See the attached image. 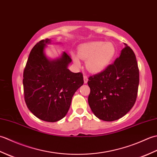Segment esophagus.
<instances>
[{
    "instance_id": "34e87169",
    "label": "esophagus",
    "mask_w": 157,
    "mask_h": 157,
    "mask_svg": "<svg viewBox=\"0 0 157 157\" xmlns=\"http://www.w3.org/2000/svg\"><path fill=\"white\" fill-rule=\"evenodd\" d=\"M88 77L84 75V84H87L88 83Z\"/></svg>"
}]
</instances>
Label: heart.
Instances as JSON below:
<instances>
[{
  "label": "heart",
  "instance_id": "obj_1",
  "mask_svg": "<svg viewBox=\"0 0 157 157\" xmlns=\"http://www.w3.org/2000/svg\"><path fill=\"white\" fill-rule=\"evenodd\" d=\"M117 52L112 42L92 41L79 46L78 55L72 53V59L75 66L79 67L80 58L86 60V67L92 73H100L105 69L115 58Z\"/></svg>",
  "mask_w": 157,
  "mask_h": 157
}]
</instances>
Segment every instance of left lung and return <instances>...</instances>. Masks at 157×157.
<instances>
[{
    "instance_id": "obj_1",
    "label": "left lung",
    "mask_w": 157,
    "mask_h": 157,
    "mask_svg": "<svg viewBox=\"0 0 157 157\" xmlns=\"http://www.w3.org/2000/svg\"><path fill=\"white\" fill-rule=\"evenodd\" d=\"M125 44L113 64L90 76L88 104L98 119L113 121L125 115L134 105L139 85V69L132 49Z\"/></svg>"
}]
</instances>
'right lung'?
Segmentation results:
<instances>
[{
    "mask_svg": "<svg viewBox=\"0 0 157 157\" xmlns=\"http://www.w3.org/2000/svg\"><path fill=\"white\" fill-rule=\"evenodd\" d=\"M51 43V39L42 40L32 49L23 84L29 111L43 121L55 122L67 113L73 96L84 84V79L82 73L70 71L71 59L66 52L55 59L46 56L44 50Z\"/></svg>",
    "mask_w": 157,
    "mask_h": 157,
    "instance_id": "add662e5",
    "label": "right lung"
}]
</instances>
